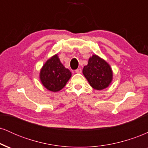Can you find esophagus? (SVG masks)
I'll list each match as a JSON object with an SVG mask.
<instances>
[{
	"mask_svg": "<svg viewBox=\"0 0 148 148\" xmlns=\"http://www.w3.org/2000/svg\"><path fill=\"white\" fill-rule=\"evenodd\" d=\"M75 72H76V73H81V68L76 69V70H75Z\"/></svg>",
	"mask_w": 148,
	"mask_h": 148,
	"instance_id": "obj_1",
	"label": "esophagus"
}]
</instances>
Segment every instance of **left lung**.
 <instances>
[{
  "label": "left lung",
  "instance_id": "1",
  "mask_svg": "<svg viewBox=\"0 0 148 148\" xmlns=\"http://www.w3.org/2000/svg\"><path fill=\"white\" fill-rule=\"evenodd\" d=\"M83 74L94 89L103 90L109 86L113 78L110 65L96 55L90 58L83 69Z\"/></svg>",
  "mask_w": 148,
  "mask_h": 148
}]
</instances>
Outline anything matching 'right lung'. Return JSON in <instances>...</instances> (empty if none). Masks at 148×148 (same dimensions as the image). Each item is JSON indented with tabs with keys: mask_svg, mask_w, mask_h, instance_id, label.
I'll return each instance as SVG.
<instances>
[{
	"mask_svg": "<svg viewBox=\"0 0 148 148\" xmlns=\"http://www.w3.org/2000/svg\"><path fill=\"white\" fill-rule=\"evenodd\" d=\"M72 74L62 65L57 55L51 58L40 71V80L49 90L58 92L63 88Z\"/></svg>",
	"mask_w": 148,
	"mask_h": 148,
	"instance_id": "obj_1",
	"label": "right lung"
}]
</instances>
